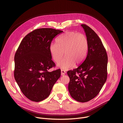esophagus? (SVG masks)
<instances>
[{"label":"esophagus","instance_id":"34e87169","mask_svg":"<svg viewBox=\"0 0 123 123\" xmlns=\"http://www.w3.org/2000/svg\"><path fill=\"white\" fill-rule=\"evenodd\" d=\"M61 75H64L65 74V73H66V71H65V70H64V69H61Z\"/></svg>","mask_w":123,"mask_h":123}]
</instances>
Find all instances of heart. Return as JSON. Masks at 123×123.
<instances>
[{"label":"heart","instance_id":"b5f03b06","mask_svg":"<svg viewBox=\"0 0 123 123\" xmlns=\"http://www.w3.org/2000/svg\"><path fill=\"white\" fill-rule=\"evenodd\" d=\"M88 40L86 35L74 31H67L59 36L52 43L49 50L55 62H58L63 54L65 57L57 64L63 69H68L81 64L85 59L88 50Z\"/></svg>","mask_w":123,"mask_h":123}]
</instances>
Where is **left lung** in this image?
<instances>
[{"label": "left lung", "instance_id": "1", "mask_svg": "<svg viewBox=\"0 0 123 123\" xmlns=\"http://www.w3.org/2000/svg\"><path fill=\"white\" fill-rule=\"evenodd\" d=\"M88 40L87 54L77 68L68 71V90L77 101H90L99 93L107 78L108 55L102 42L96 32L86 24L81 25Z\"/></svg>", "mask_w": 123, "mask_h": 123}]
</instances>
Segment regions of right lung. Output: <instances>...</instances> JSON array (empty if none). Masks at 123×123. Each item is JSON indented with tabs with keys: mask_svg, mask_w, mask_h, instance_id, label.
<instances>
[{
	"mask_svg": "<svg viewBox=\"0 0 123 123\" xmlns=\"http://www.w3.org/2000/svg\"><path fill=\"white\" fill-rule=\"evenodd\" d=\"M63 32L52 28L36 29L26 35L16 50L14 77L22 92L32 101L47 98L60 77L59 68L48 71L55 67L49 47L54 38Z\"/></svg>",
	"mask_w": 123,
	"mask_h": 123,
	"instance_id": "add662e5",
	"label": "right lung"
}]
</instances>
